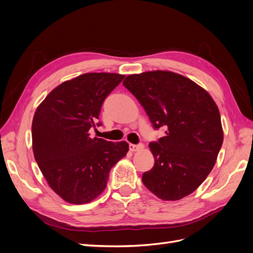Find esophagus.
<instances>
[{
	"label": "esophagus",
	"mask_w": 253,
	"mask_h": 253,
	"mask_svg": "<svg viewBox=\"0 0 253 253\" xmlns=\"http://www.w3.org/2000/svg\"><path fill=\"white\" fill-rule=\"evenodd\" d=\"M143 149V144L139 143V144H129V150L132 152H137V151H140Z\"/></svg>",
	"instance_id": "1"
}]
</instances>
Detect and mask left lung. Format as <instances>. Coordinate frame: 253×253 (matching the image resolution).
<instances>
[{
    "instance_id": "left-lung-1",
    "label": "left lung",
    "mask_w": 253,
    "mask_h": 253,
    "mask_svg": "<svg viewBox=\"0 0 253 253\" xmlns=\"http://www.w3.org/2000/svg\"><path fill=\"white\" fill-rule=\"evenodd\" d=\"M124 85L166 136L150 142L154 167L142 182L164 201L191 194L215 165L224 139L217 105L207 91L181 75L156 71L129 75Z\"/></svg>"
}]
</instances>
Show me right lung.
I'll list each match as a JSON object with an SVG mask.
<instances>
[{
    "label": "right lung",
    "mask_w": 253,
    "mask_h": 253,
    "mask_svg": "<svg viewBox=\"0 0 253 253\" xmlns=\"http://www.w3.org/2000/svg\"><path fill=\"white\" fill-rule=\"evenodd\" d=\"M125 76L88 73L60 84L38 106L32 126L33 150L45 179L71 204H86L102 193L110 171L126 155V141L91 137L102 126L105 98Z\"/></svg>",
    "instance_id": "right-lung-1"
}]
</instances>
